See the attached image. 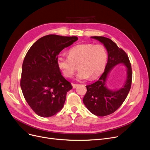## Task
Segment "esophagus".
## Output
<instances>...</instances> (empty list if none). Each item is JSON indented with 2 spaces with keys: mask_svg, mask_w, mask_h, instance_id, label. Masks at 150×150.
Instances as JSON below:
<instances>
[{
  "mask_svg": "<svg viewBox=\"0 0 150 150\" xmlns=\"http://www.w3.org/2000/svg\"><path fill=\"white\" fill-rule=\"evenodd\" d=\"M71 85H72L73 88H76L78 86H79V84H75V83H71Z\"/></svg>",
  "mask_w": 150,
  "mask_h": 150,
  "instance_id": "1",
  "label": "esophagus"
}]
</instances>
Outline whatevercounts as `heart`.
<instances>
[{
	"label": "heart",
	"mask_w": 150,
	"mask_h": 150,
	"mask_svg": "<svg viewBox=\"0 0 150 150\" xmlns=\"http://www.w3.org/2000/svg\"><path fill=\"white\" fill-rule=\"evenodd\" d=\"M107 51L101 44H81L69 51V56H59L57 63L63 75L67 78L73 76L79 66L77 79H96L105 67Z\"/></svg>",
	"instance_id": "1"
}]
</instances>
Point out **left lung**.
Listing matches in <instances>:
<instances>
[{
  "mask_svg": "<svg viewBox=\"0 0 150 150\" xmlns=\"http://www.w3.org/2000/svg\"><path fill=\"white\" fill-rule=\"evenodd\" d=\"M103 44L108 52V61L105 71L96 82L87 85V92L83 97V103L90 112L97 116H104L114 113L125 100L131 87L132 71L128 56L111 39L104 37L94 36ZM118 63H123L127 69V79L124 86L116 91H111L106 86L108 75Z\"/></svg>",
  "mask_w": 150,
  "mask_h": 150,
  "instance_id": "left-lung-1",
  "label": "left lung"
}]
</instances>
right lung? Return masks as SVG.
<instances>
[{
  "instance_id": "add662e5",
  "label": "right lung",
  "mask_w": 150,
  "mask_h": 150,
  "mask_svg": "<svg viewBox=\"0 0 150 150\" xmlns=\"http://www.w3.org/2000/svg\"><path fill=\"white\" fill-rule=\"evenodd\" d=\"M78 37L51 34L37 40L25 55L20 85L24 98L38 116L50 117L62 110L71 83L61 75L57 56Z\"/></svg>"
}]
</instances>
